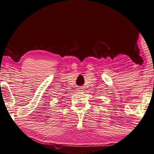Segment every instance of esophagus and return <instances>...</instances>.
<instances>
[{
	"label": "esophagus",
	"instance_id": "obj_1",
	"mask_svg": "<svg viewBox=\"0 0 154 154\" xmlns=\"http://www.w3.org/2000/svg\"><path fill=\"white\" fill-rule=\"evenodd\" d=\"M83 88H77V91L78 92H82V91H83Z\"/></svg>",
	"mask_w": 154,
	"mask_h": 154
}]
</instances>
